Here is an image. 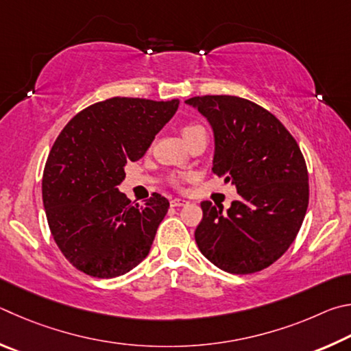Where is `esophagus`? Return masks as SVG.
<instances>
[{
    "mask_svg": "<svg viewBox=\"0 0 351 351\" xmlns=\"http://www.w3.org/2000/svg\"><path fill=\"white\" fill-rule=\"evenodd\" d=\"M186 204H188V202L183 200V199H172L171 200V206H183Z\"/></svg>",
    "mask_w": 351,
    "mask_h": 351,
    "instance_id": "esophagus-1",
    "label": "esophagus"
}]
</instances>
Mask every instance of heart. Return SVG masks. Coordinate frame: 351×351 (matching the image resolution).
<instances>
[{"label": "heart", "mask_w": 351, "mask_h": 351, "mask_svg": "<svg viewBox=\"0 0 351 351\" xmlns=\"http://www.w3.org/2000/svg\"><path fill=\"white\" fill-rule=\"evenodd\" d=\"M202 129H204V126L197 125V123H186V125L183 126V129H182V134H183V137L186 138L191 134L197 132V131H202ZM182 180H183L182 176L180 177H174V180H172V183H174V185H180Z\"/></svg>", "instance_id": "obj_1"}]
</instances>
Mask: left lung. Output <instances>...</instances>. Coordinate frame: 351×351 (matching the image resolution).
I'll return each instance as SVG.
<instances>
[{
    "mask_svg": "<svg viewBox=\"0 0 351 351\" xmlns=\"http://www.w3.org/2000/svg\"><path fill=\"white\" fill-rule=\"evenodd\" d=\"M211 123L213 172L234 183L239 200L202 202L197 247L223 271L251 274L290 248L302 226L310 188L302 151L276 117L247 98L202 95L185 101Z\"/></svg>",
    "mask_w": 351,
    "mask_h": 351,
    "instance_id": "obj_1",
    "label": "left lung"
}]
</instances>
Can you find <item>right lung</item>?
<instances>
[{
  "instance_id": "obj_1",
  "label": "right lung",
  "mask_w": 351,
  "mask_h": 351,
  "mask_svg": "<svg viewBox=\"0 0 351 351\" xmlns=\"http://www.w3.org/2000/svg\"><path fill=\"white\" fill-rule=\"evenodd\" d=\"M179 100L114 97L73 117L55 140L43 172V204L55 243L73 267L110 279L145 259L169 202L143 205L119 191L125 165L145 156Z\"/></svg>"
}]
</instances>
